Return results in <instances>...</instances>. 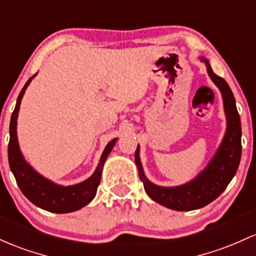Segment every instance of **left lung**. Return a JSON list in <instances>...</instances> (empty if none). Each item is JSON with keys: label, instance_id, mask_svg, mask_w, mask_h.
Here are the masks:
<instances>
[{"label": "left lung", "instance_id": "left-lung-1", "mask_svg": "<svg viewBox=\"0 0 256 256\" xmlns=\"http://www.w3.org/2000/svg\"><path fill=\"white\" fill-rule=\"evenodd\" d=\"M200 60L206 63L208 74L222 94L224 115L227 120L226 134L214 158L192 181L176 187H162L152 184L144 176L140 160V147H137L134 153V162L138 169L140 178L143 182L147 194L156 203L178 212L200 209L215 200L226 190L236 175L242 156V128L234 96L228 84L212 72L209 62L203 57Z\"/></svg>", "mask_w": 256, "mask_h": 256}]
</instances>
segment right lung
<instances>
[{
  "label": "right lung",
  "instance_id": "obj_1",
  "mask_svg": "<svg viewBox=\"0 0 256 256\" xmlns=\"http://www.w3.org/2000/svg\"><path fill=\"white\" fill-rule=\"evenodd\" d=\"M34 76L26 81L23 90L19 94L16 108L10 116V143H8V162H10V170H12L16 184L23 194L36 206L47 210V212H57V214L76 212L87 206L96 196L97 187L100 182V176H102L103 165H104L109 153L113 150L116 138L112 140L106 144V150H103L102 156H100V164L91 178L80 182V184H72V186H60V184H53L52 181L40 175L25 162L20 148H19L18 137H16V119H18L22 98Z\"/></svg>",
  "mask_w": 256,
  "mask_h": 256
}]
</instances>
